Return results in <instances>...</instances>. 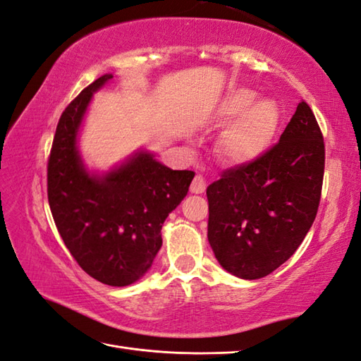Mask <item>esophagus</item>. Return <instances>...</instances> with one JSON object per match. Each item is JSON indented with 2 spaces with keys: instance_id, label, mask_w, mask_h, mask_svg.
I'll use <instances>...</instances> for the list:
<instances>
[{
  "instance_id": "esophagus-1",
  "label": "esophagus",
  "mask_w": 361,
  "mask_h": 361,
  "mask_svg": "<svg viewBox=\"0 0 361 361\" xmlns=\"http://www.w3.org/2000/svg\"><path fill=\"white\" fill-rule=\"evenodd\" d=\"M204 190H206L204 178L201 177V175H195V178L192 180V184H190V192L192 194H203Z\"/></svg>"
}]
</instances>
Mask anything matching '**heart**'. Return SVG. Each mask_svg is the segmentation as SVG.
<instances>
[{"instance_id":"1","label":"heart","mask_w":361,"mask_h":361,"mask_svg":"<svg viewBox=\"0 0 361 361\" xmlns=\"http://www.w3.org/2000/svg\"><path fill=\"white\" fill-rule=\"evenodd\" d=\"M257 98L254 90L228 92L214 112V121L228 126L216 142V152L228 164H247L269 150L280 126V109L272 99Z\"/></svg>"}]
</instances>
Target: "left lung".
Returning a JSON list of instances; mask_svg holds the SVG:
<instances>
[{
  "mask_svg": "<svg viewBox=\"0 0 361 361\" xmlns=\"http://www.w3.org/2000/svg\"><path fill=\"white\" fill-rule=\"evenodd\" d=\"M324 173L322 130L301 102L280 141L207 188V240L223 269L243 280L274 272L311 229Z\"/></svg>",
  "mask_w": 361,
  "mask_h": 361,
  "instance_id": "left-lung-1",
  "label": "left lung"
}]
</instances>
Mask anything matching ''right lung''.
<instances>
[{
  "instance_id": "add662e5",
  "label": "right lung",
  "mask_w": 361,
  "mask_h": 361,
  "mask_svg": "<svg viewBox=\"0 0 361 361\" xmlns=\"http://www.w3.org/2000/svg\"><path fill=\"white\" fill-rule=\"evenodd\" d=\"M106 73L66 107L47 164V197L56 229L81 269L109 286H129L160 250L161 228L188 195L192 171H172L140 149L107 172L87 169L78 135Z\"/></svg>"
}]
</instances>
